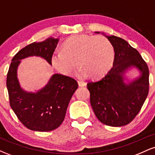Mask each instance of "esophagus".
Wrapping results in <instances>:
<instances>
[{
    "instance_id": "34e87169",
    "label": "esophagus",
    "mask_w": 155,
    "mask_h": 155,
    "mask_svg": "<svg viewBox=\"0 0 155 155\" xmlns=\"http://www.w3.org/2000/svg\"><path fill=\"white\" fill-rule=\"evenodd\" d=\"M78 84H79V87H84L86 86V83L84 81H78Z\"/></svg>"
}]
</instances>
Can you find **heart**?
I'll return each mask as SVG.
<instances>
[{"instance_id": "obj_1", "label": "heart", "mask_w": 155, "mask_h": 155, "mask_svg": "<svg viewBox=\"0 0 155 155\" xmlns=\"http://www.w3.org/2000/svg\"><path fill=\"white\" fill-rule=\"evenodd\" d=\"M114 58V48L106 37L76 35L64 42L62 50L55 51L51 61L53 66L64 75L71 74L77 65L79 66L77 76H90L97 79L111 70Z\"/></svg>"}]
</instances>
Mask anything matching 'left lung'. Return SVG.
Listing matches in <instances>:
<instances>
[{"label": "left lung", "instance_id": "obj_1", "mask_svg": "<svg viewBox=\"0 0 155 155\" xmlns=\"http://www.w3.org/2000/svg\"><path fill=\"white\" fill-rule=\"evenodd\" d=\"M106 37L114 48L113 67L104 77L87 86L98 120L106 125L121 127L132 122L144 104L149 93V68L139 52L126 41L115 35ZM132 66L139 69L142 75L127 85L123 74Z\"/></svg>", "mask_w": 155, "mask_h": 155}]
</instances>
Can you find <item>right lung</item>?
<instances>
[{"label":"right lung","instance_id":"right-lung-1","mask_svg":"<svg viewBox=\"0 0 155 155\" xmlns=\"http://www.w3.org/2000/svg\"><path fill=\"white\" fill-rule=\"evenodd\" d=\"M58 43V38H49L44 41L33 42L12 58L6 77L9 104L17 118L27 128L48 132L63 123L73 94L78 83L69 76L56 74L49 83L36 93L27 92L19 86L17 70L20 60L29 56H39L51 64V58Z\"/></svg>","mask_w":155,"mask_h":155}]
</instances>
